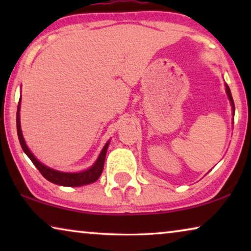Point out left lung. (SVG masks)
Wrapping results in <instances>:
<instances>
[{
  "mask_svg": "<svg viewBox=\"0 0 251 251\" xmlns=\"http://www.w3.org/2000/svg\"><path fill=\"white\" fill-rule=\"evenodd\" d=\"M226 94H227L229 101H231V104H232V109H233V114H234V111H235V107H234V101H233V98H232V95H231V90H229V88H228V85H227V84H226Z\"/></svg>",
  "mask_w": 251,
  "mask_h": 251,
  "instance_id": "1",
  "label": "left lung"
}]
</instances>
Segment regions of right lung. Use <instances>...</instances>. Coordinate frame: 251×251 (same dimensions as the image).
Wrapping results in <instances>:
<instances>
[{"label":"right lung","instance_id":"obj_1","mask_svg":"<svg viewBox=\"0 0 251 251\" xmlns=\"http://www.w3.org/2000/svg\"><path fill=\"white\" fill-rule=\"evenodd\" d=\"M19 109H20V100L18 104V108H17V132H18V138H19V143L22 145V149L24 152L27 154V156L29 157L30 161L34 163V166L37 168V170L40 171L41 175L48 179L51 183L60 185V186H82V185H87V184H91L94 183L100 177V175L102 173V169H104V162H105V156H106V152H107L108 149V144L109 142L106 144L102 149L100 155L98 156L97 161H96L94 166L89 169L82 171V173H76V174H71V173H61V171H57L53 169H50L37 161L35 156L33 155L32 152L28 150V147L26 146L25 140L23 138V133H22V128H20V116H19Z\"/></svg>","mask_w":251,"mask_h":251}]
</instances>
